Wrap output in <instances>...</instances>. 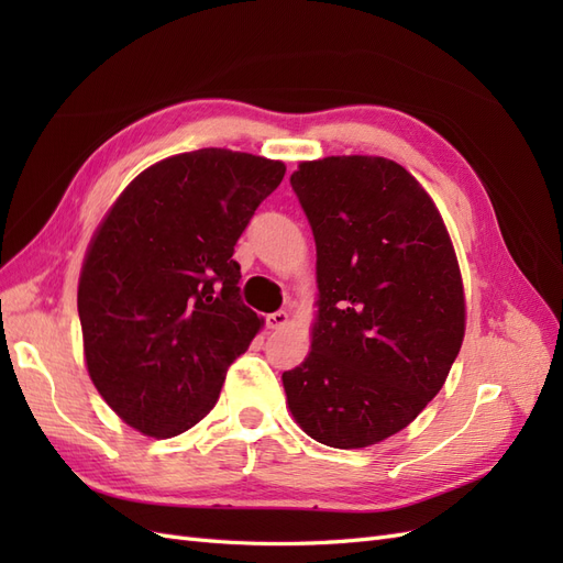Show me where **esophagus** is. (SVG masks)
<instances>
[{
    "label": "esophagus",
    "instance_id": "1",
    "mask_svg": "<svg viewBox=\"0 0 563 563\" xmlns=\"http://www.w3.org/2000/svg\"><path fill=\"white\" fill-rule=\"evenodd\" d=\"M286 321H288V312H286V310L272 312V314H267V319H265L267 329H282V327H286Z\"/></svg>",
    "mask_w": 563,
    "mask_h": 563
}]
</instances>
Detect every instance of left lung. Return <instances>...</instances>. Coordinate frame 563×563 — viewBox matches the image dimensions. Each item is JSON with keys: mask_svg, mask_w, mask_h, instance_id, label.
I'll return each mask as SVG.
<instances>
[{"mask_svg": "<svg viewBox=\"0 0 563 563\" xmlns=\"http://www.w3.org/2000/svg\"><path fill=\"white\" fill-rule=\"evenodd\" d=\"M291 187L317 244L312 350L284 371L296 422L319 444L364 449L428 406L463 345L465 296L434 201L397 162H302Z\"/></svg>", "mask_w": 563, "mask_h": 563, "instance_id": "left-lung-1", "label": "left lung"}]
</instances>
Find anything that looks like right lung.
<instances>
[{
    "label": "right lung",
    "instance_id": "right-lung-1",
    "mask_svg": "<svg viewBox=\"0 0 563 563\" xmlns=\"http://www.w3.org/2000/svg\"><path fill=\"white\" fill-rule=\"evenodd\" d=\"M284 174L282 162L246 152H183L131 180L93 234L77 291L84 356L133 430H190L261 331L232 253Z\"/></svg>",
    "mask_w": 563,
    "mask_h": 563
}]
</instances>
